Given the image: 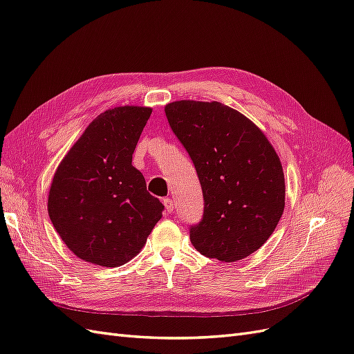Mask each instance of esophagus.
Wrapping results in <instances>:
<instances>
[{
	"mask_svg": "<svg viewBox=\"0 0 354 354\" xmlns=\"http://www.w3.org/2000/svg\"><path fill=\"white\" fill-rule=\"evenodd\" d=\"M164 205H165V209H167V212H173L174 211V202H173V199H169V198H165L164 199Z\"/></svg>",
	"mask_w": 354,
	"mask_h": 354,
	"instance_id": "1",
	"label": "esophagus"
}]
</instances>
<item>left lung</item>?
<instances>
[{"mask_svg": "<svg viewBox=\"0 0 354 354\" xmlns=\"http://www.w3.org/2000/svg\"><path fill=\"white\" fill-rule=\"evenodd\" d=\"M171 130L195 165L203 214L190 241L209 259L238 261L270 238L285 208L274 149L248 118L218 102L165 106Z\"/></svg>", "mask_w": 354, "mask_h": 354, "instance_id": "left-lung-1", "label": "left lung"}]
</instances>
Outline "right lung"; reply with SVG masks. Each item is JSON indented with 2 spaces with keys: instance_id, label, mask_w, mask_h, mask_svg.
I'll use <instances>...</instances> for the list:
<instances>
[{
  "instance_id": "obj_1",
  "label": "right lung",
  "mask_w": 354,
  "mask_h": 354,
  "mask_svg": "<svg viewBox=\"0 0 354 354\" xmlns=\"http://www.w3.org/2000/svg\"><path fill=\"white\" fill-rule=\"evenodd\" d=\"M152 109L122 106L100 113L62 160L48 216L81 260L118 267L140 252L164 205L131 165Z\"/></svg>"
}]
</instances>
